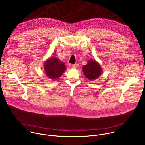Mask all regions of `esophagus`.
<instances>
[{"label":"esophagus","instance_id":"34e87169","mask_svg":"<svg viewBox=\"0 0 145 145\" xmlns=\"http://www.w3.org/2000/svg\"><path fill=\"white\" fill-rule=\"evenodd\" d=\"M78 65L77 64H74V65H73V66H72V67L73 68H78Z\"/></svg>","mask_w":145,"mask_h":145}]
</instances>
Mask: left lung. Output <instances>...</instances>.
Segmentation results:
<instances>
[{
	"mask_svg": "<svg viewBox=\"0 0 145 145\" xmlns=\"http://www.w3.org/2000/svg\"><path fill=\"white\" fill-rule=\"evenodd\" d=\"M82 70L85 76L91 81L99 78L103 72L100 64L93 59H89L87 64L82 67Z\"/></svg>",
	"mask_w": 145,
	"mask_h": 145,
	"instance_id": "1",
	"label": "left lung"
}]
</instances>
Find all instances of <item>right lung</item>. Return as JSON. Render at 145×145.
Listing matches in <instances>:
<instances>
[{"label":"right lung","mask_w":145,"mask_h":145,"mask_svg":"<svg viewBox=\"0 0 145 145\" xmlns=\"http://www.w3.org/2000/svg\"><path fill=\"white\" fill-rule=\"evenodd\" d=\"M44 67L46 75L51 80H57L66 70V66L63 62L54 56H51L45 61Z\"/></svg>","instance_id":"obj_1"}]
</instances>
